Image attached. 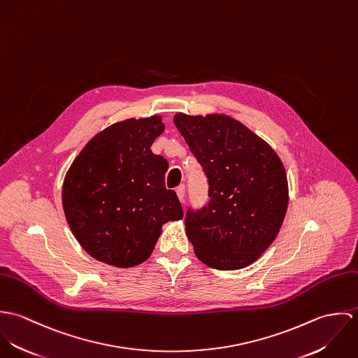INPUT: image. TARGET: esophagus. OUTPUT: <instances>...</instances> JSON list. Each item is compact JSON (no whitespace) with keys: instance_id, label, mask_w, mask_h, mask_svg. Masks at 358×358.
Masks as SVG:
<instances>
[{"instance_id":"obj_1","label":"esophagus","mask_w":358,"mask_h":358,"mask_svg":"<svg viewBox=\"0 0 358 358\" xmlns=\"http://www.w3.org/2000/svg\"><path fill=\"white\" fill-rule=\"evenodd\" d=\"M185 192H186V189H185V186L183 185H180L178 189H176V194H178V199L183 203L185 201Z\"/></svg>"}]
</instances>
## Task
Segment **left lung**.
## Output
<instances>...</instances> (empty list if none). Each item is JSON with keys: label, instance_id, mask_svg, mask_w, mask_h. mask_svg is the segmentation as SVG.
Returning <instances> with one entry per match:
<instances>
[{"label": "left lung", "instance_id": "left-lung-1", "mask_svg": "<svg viewBox=\"0 0 358 358\" xmlns=\"http://www.w3.org/2000/svg\"><path fill=\"white\" fill-rule=\"evenodd\" d=\"M173 122L208 178L209 203L189 209L185 224L194 254L217 270L252 264L275 240L288 208L285 168L267 142L226 114Z\"/></svg>", "mask_w": 358, "mask_h": 358}]
</instances>
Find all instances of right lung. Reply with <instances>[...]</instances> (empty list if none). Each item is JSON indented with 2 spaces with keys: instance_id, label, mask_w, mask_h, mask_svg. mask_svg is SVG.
<instances>
[{
  "instance_id": "add662e5",
  "label": "right lung",
  "mask_w": 358,
  "mask_h": 358,
  "mask_svg": "<svg viewBox=\"0 0 358 358\" xmlns=\"http://www.w3.org/2000/svg\"><path fill=\"white\" fill-rule=\"evenodd\" d=\"M161 115L128 118L95 135L70 165L62 189L66 220L96 260L134 267L153 252L168 220L183 217L165 187L168 161L152 152Z\"/></svg>"
}]
</instances>
